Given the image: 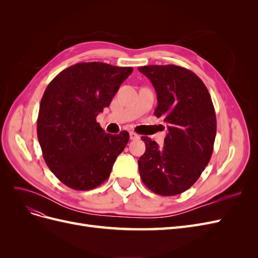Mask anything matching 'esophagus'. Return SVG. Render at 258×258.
Listing matches in <instances>:
<instances>
[{"mask_svg":"<svg viewBox=\"0 0 258 258\" xmlns=\"http://www.w3.org/2000/svg\"><path fill=\"white\" fill-rule=\"evenodd\" d=\"M138 139H140V136L138 134H136V132L131 131L130 132V140H138Z\"/></svg>","mask_w":258,"mask_h":258,"instance_id":"obj_1","label":"esophagus"}]
</instances>
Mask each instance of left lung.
Returning <instances> with one entry per match:
<instances>
[{"label":"left lung","instance_id":"left-lung-1","mask_svg":"<svg viewBox=\"0 0 258 258\" xmlns=\"http://www.w3.org/2000/svg\"><path fill=\"white\" fill-rule=\"evenodd\" d=\"M139 71L157 93L155 116L168 123L165 144L159 147L142 137L145 153L139 171L147 188L161 196H175L196 183L213 153L216 116L210 93L199 77L174 64L145 66Z\"/></svg>","mask_w":258,"mask_h":258}]
</instances>
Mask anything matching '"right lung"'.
Listing matches in <instances>:
<instances>
[{"label":"right lung","instance_id":"add662e5","mask_svg":"<svg viewBox=\"0 0 258 258\" xmlns=\"http://www.w3.org/2000/svg\"><path fill=\"white\" fill-rule=\"evenodd\" d=\"M132 71L82 62L60 72L46 88L37 117L38 142L46 165L70 188L89 190L102 184L126 147L128 132L106 134L96 117Z\"/></svg>","mask_w":258,"mask_h":258}]
</instances>
